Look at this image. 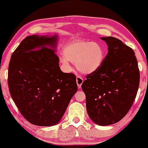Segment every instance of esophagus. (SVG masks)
I'll use <instances>...</instances> for the list:
<instances>
[{
	"instance_id": "34e87169",
	"label": "esophagus",
	"mask_w": 148,
	"mask_h": 148,
	"mask_svg": "<svg viewBox=\"0 0 148 148\" xmlns=\"http://www.w3.org/2000/svg\"><path fill=\"white\" fill-rule=\"evenodd\" d=\"M76 82H77V84L78 86V88L80 89L82 88V85L83 84V82H84V79H83L82 77L77 76L76 78Z\"/></svg>"
}]
</instances>
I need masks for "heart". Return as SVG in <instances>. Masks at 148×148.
<instances>
[{"label":"heart","mask_w":148,"mask_h":148,"mask_svg":"<svg viewBox=\"0 0 148 148\" xmlns=\"http://www.w3.org/2000/svg\"><path fill=\"white\" fill-rule=\"evenodd\" d=\"M104 49L102 44L95 42L76 41L64 46L60 62L71 69L69 61L75 62L76 67L83 73H92L98 70L104 59Z\"/></svg>","instance_id":"obj_1"}]
</instances>
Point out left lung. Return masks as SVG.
<instances>
[{"mask_svg":"<svg viewBox=\"0 0 148 148\" xmlns=\"http://www.w3.org/2000/svg\"><path fill=\"white\" fill-rule=\"evenodd\" d=\"M108 52L100 67L82 85L90 118L102 126L121 121L134 102L140 75L132 48L116 38H101Z\"/></svg>","mask_w":148,"mask_h":148,"instance_id":"8db88e82","label":"left lung"}]
</instances>
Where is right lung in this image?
Instances as JSON below:
<instances>
[{"instance_id": "1", "label": "right lung", "mask_w": 148, "mask_h": 148, "mask_svg": "<svg viewBox=\"0 0 148 148\" xmlns=\"http://www.w3.org/2000/svg\"><path fill=\"white\" fill-rule=\"evenodd\" d=\"M57 36L26 37L12 54L8 86L23 116L32 124L49 127L62 119L77 91L73 73L62 72L55 50Z\"/></svg>"}]
</instances>
